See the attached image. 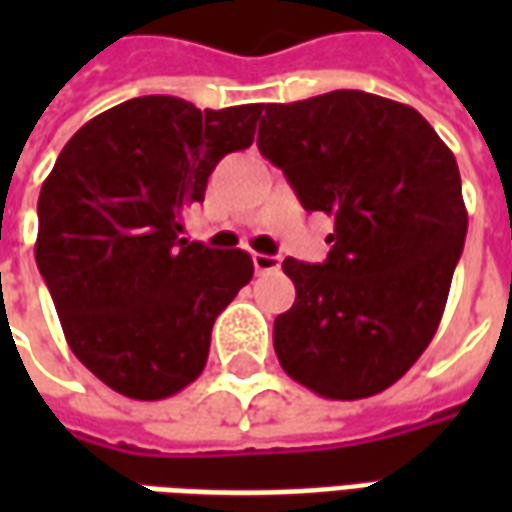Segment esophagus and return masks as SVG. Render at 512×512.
<instances>
[{"instance_id":"obj_1","label":"esophagus","mask_w":512,"mask_h":512,"mask_svg":"<svg viewBox=\"0 0 512 512\" xmlns=\"http://www.w3.org/2000/svg\"><path fill=\"white\" fill-rule=\"evenodd\" d=\"M252 263H255L257 274L279 271V266H282V260H279L277 255H260V252H255V255H252Z\"/></svg>"}]
</instances>
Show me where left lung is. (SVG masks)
Masks as SVG:
<instances>
[{"label": "left lung", "mask_w": 512, "mask_h": 512, "mask_svg": "<svg viewBox=\"0 0 512 512\" xmlns=\"http://www.w3.org/2000/svg\"><path fill=\"white\" fill-rule=\"evenodd\" d=\"M263 112L260 153L334 216L323 263H282L296 301L274 321L279 365L329 400L378 395L439 329L469 224L455 156L417 109L362 90Z\"/></svg>", "instance_id": "1"}]
</instances>
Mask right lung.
Returning <instances> with one entry per match:
<instances>
[{
	"mask_svg": "<svg viewBox=\"0 0 512 512\" xmlns=\"http://www.w3.org/2000/svg\"><path fill=\"white\" fill-rule=\"evenodd\" d=\"M263 104L197 109L142 95L84 123L38 200L35 260L76 359L109 389L161 400L200 376L219 312L255 274L244 249L183 238Z\"/></svg>",
	"mask_w": 512,
	"mask_h": 512,
	"instance_id": "obj_1",
	"label": "right lung"
}]
</instances>
